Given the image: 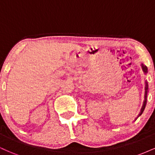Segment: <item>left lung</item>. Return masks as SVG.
Returning a JSON list of instances; mask_svg holds the SVG:
<instances>
[{"instance_id":"8db88e82","label":"left lung","mask_w":155,"mask_h":155,"mask_svg":"<svg viewBox=\"0 0 155 155\" xmlns=\"http://www.w3.org/2000/svg\"><path fill=\"white\" fill-rule=\"evenodd\" d=\"M140 66H141V68H142V71H143V73H144V74H147V71H148V68H147V67L146 66V65H143V63L140 64ZM145 92H144V101H143V106H142L141 107V109H140V111L139 113V114H138V116L137 117V118L138 117H139L140 115L142 114V113H143V111H144L145 109V107H146V105H147V97H148V92H149V85H148V82H147V81L146 80L145 81ZM136 118V119H137ZM135 120V121H136Z\"/></svg>"}]
</instances>
